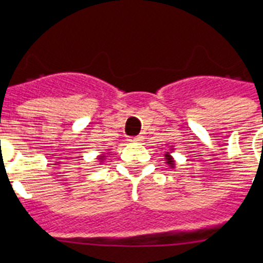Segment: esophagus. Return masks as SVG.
I'll return each mask as SVG.
<instances>
[{"mask_svg": "<svg viewBox=\"0 0 263 263\" xmlns=\"http://www.w3.org/2000/svg\"><path fill=\"white\" fill-rule=\"evenodd\" d=\"M143 139H144L143 136L129 137V139H127V141H129V143H140V141H143Z\"/></svg>", "mask_w": 263, "mask_h": 263, "instance_id": "34e87169", "label": "esophagus"}]
</instances>
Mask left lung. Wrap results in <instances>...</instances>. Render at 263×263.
I'll return each mask as SVG.
<instances>
[{"instance_id":"8db88e82","label":"left lung","mask_w":263,"mask_h":263,"mask_svg":"<svg viewBox=\"0 0 263 263\" xmlns=\"http://www.w3.org/2000/svg\"><path fill=\"white\" fill-rule=\"evenodd\" d=\"M174 151H176V148H174L173 145H170L169 149H167L166 152L164 153L165 165H166V166H169V169H176V166H177L176 158H174V156H173Z\"/></svg>"}]
</instances>
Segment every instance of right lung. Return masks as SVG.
<instances>
[{
    "instance_id": "obj_1",
    "label": "right lung",
    "mask_w": 263,
    "mask_h": 263,
    "mask_svg": "<svg viewBox=\"0 0 263 263\" xmlns=\"http://www.w3.org/2000/svg\"><path fill=\"white\" fill-rule=\"evenodd\" d=\"M107 155H108V152H102L101 155L97 156V164L103 165V162L107 160Z\"/></svg>"
}]
</instances>
